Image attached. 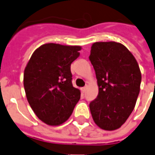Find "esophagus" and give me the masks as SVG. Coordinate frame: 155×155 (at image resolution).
I'll return each mask as SVG.
<instances>
[{"label": "esophagus", "mask_w": 155, "mask_h": 155, "mask_svg": "<svg viewBox=\"0 0 155 155\" xmlns=\"http://www.w3.org/2000/svg\"><path fill=\"white\" fill-rule=\"evenodd\" d=\"M80 90H81V92L83 93V94H84V93L85 92V91H86V87H82V88L80 89Z\"/></svg>", "instance_id": "obj_1"}]
</instances>
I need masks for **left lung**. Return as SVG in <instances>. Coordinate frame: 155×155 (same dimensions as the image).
<instances>
[{"label": "left lung", "instance_id": "8db88e82", "mask_svg": "<svg viewBox=\"0 0 155 155\" xmlns=\"http://www.w3.org/2000/svg\"><path fill=\"white\" fill-rule=\"evenodd\" d=\"M99 87L91 102V116L103 130L121 127L134 110L140 91V68L134 56L120 43L95 42L89 56Z\"/></svg>", "mask_w": 155, "mask_h": 155}]
</instances>
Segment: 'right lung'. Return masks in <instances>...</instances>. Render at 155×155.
I'll use <instances>...</instances> for the list:
<instances>
[{"label": "right lung", "mask_w": 155, "mask_h": 155, "mask_svg": "<svg viewBox=\"0 0 155 155\" xmlns=\"http://www.w3.org/2000/svg\"><path fill=\"white\" fill-rule=\"evenodd\" d=\"M81 46L48 43L32 53L25 67L24 87L36 115L49 126H59L71 116L80 99L72 86L71 64L80 56Z\"/></svg>", "instance_id": "add662e5"}]
</instances>
